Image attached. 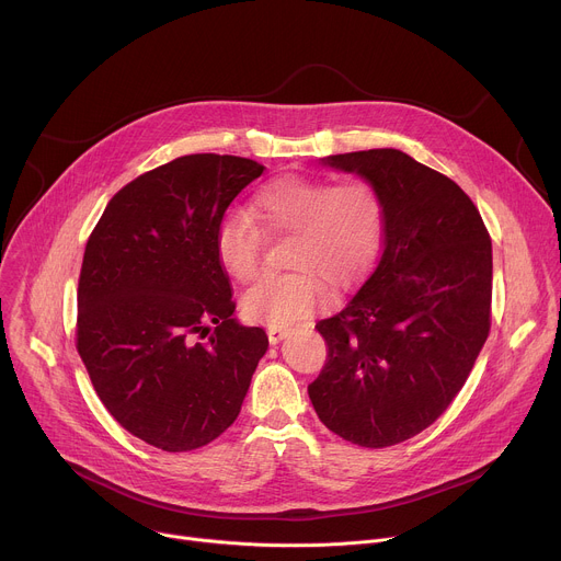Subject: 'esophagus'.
<instances>
[{
    "label": "esophagus",
    "mask_w": 561,
    "mask_h": 561,
    "mask_svg": "<svg viewBox=\"0 0 561 561\" xmlns=\"http://www.w3.org/2000/svg\"><path fill=\"white\" fill-rule=\"evenodd\" d=\"M266 335H268V342H271V344H277V342H282V340L288 335V329L268 327V329H266Z\"/></svg>",
    "instance_id": "34e87169"
}]
</instances>
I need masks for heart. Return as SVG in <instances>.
I'll list each match as a JSON object with an SVG mask.
<instances>
[{
  "mask_svg": "<svg viewBox=\"0 0 561 561\" xmlns=\"http://www.w3.org/2000/svg\"><path fill=\"white\" fill-rule=\"evenodd\" d=\"M255 215L277 234H293L288 268L253 284L239 308L249 322L288 327L327 301V286L348 290L373 266L383 232V204L364 180L331 182L286 175L255 195ZM221 268L239 284L262 266V232L244 215H226L215 232Z\"/></svg>",
  "mask_w": 561,
  "mask_h": 561,
  "instance_id": "1",
  "label": "heart"
}]
</instances>
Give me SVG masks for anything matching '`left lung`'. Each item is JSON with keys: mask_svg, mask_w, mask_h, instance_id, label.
I'll list each match as a JSON object with an SVG mask.
<instances>
[{"mask_svg": "<svg viewBox=\"0 0 561 561\" xmlns=\"http://www.w3.org/2000/svg\"><path fill=\"white\" fill-rule=\"evenodd\" d=\"M324 164L379 193L383 247L346 308L317 322L329 357L308 397L342 439L386 448L450 407L491 333V234L450 178L402 150L331 154Z\"/></svg>", "mask_w": 561, "mask_h": 561, "instance_id": "1", "label": "left lung"}]
</instances>
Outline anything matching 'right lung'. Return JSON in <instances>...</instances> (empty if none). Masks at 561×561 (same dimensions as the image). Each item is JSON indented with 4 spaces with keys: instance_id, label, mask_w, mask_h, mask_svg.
Listing matches in <instances>:
<instances>
[{
    "instance_id": "right-lung-1",
    "label": "right lung",
    "mask_w": 561,
    "mask_h": 561,
    "mask_svg": "<svg viewBox=\"0 0 561 561\" xmlns=\"http://www.w3.org/2000/svg\"><path fill=\"white\" fill-rule=\"evenodd\" d=\"M264 167L197 152L113 195L77 286L75 344L108 413L141 442L186 453L239 415L268 348L242 327L215 251L226 208Z\"/></svg>"
}]
</instances>
